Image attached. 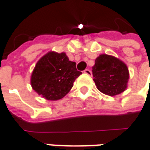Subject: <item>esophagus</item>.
<instances>
[{
	"instance_id": "1",
	"label": "esophagus",
	"mask_w": 150,
	"mask_h": 150,
	"mask_svg": "<svg viewBox=\"0 0 150 150\" xmlns=\"http://www.w3.org/2000/svg\"><path fill=\"white\" fill-rule=\"evenodd\" d=\"M84 73H86L88 76H91L92 75V73H91V71L90 69H85L84 70Z\"/></svg>"
}]
</instances>
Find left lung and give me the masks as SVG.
<instances>
[{
	"instance_id": "obj_1",
	"label": "left lung",
	"mask_w": 150,
	"mask_h": 150,
	"mask_svg": "<svg viewBox=\"0 0 150 150\" xmlns=\"http://www.w3.org/2000/svg\"><path fill=\"white\" fill-rule=\"evenodd\" d=\"M94 81L102 93L115 96L127 88L129 73L127 65L115 56L102 54L92 68Z\"/></svg>"
}]
</instances>
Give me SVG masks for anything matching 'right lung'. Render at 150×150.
<instances>
[{"instance_id":"right-lung-1","label":"right lung","mask_w":150,"mask_h":150,"mask_svg":"<svg viewBox=\"0 0 150 150\" xmlns=\"http://www.w3.org/2000/svg\"><path fill=\"white\" fill-rule=\"evenodd\" d=\"M81 74L76 63L70 61L65 53L49 52L36 64L30 84L33 90L47 100H59L69 92Z\"/></svg>"}]
</instances>
